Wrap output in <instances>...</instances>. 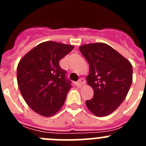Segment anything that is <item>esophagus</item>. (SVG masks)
Returning a JSON list of instances; mask_svg holds the SVG:
<instances>
[{"label": "esophagus", "mask_w": 146, "mask_h": 146, "mask_svg": "<svg viewBox=\"0 0 146 146\" xmlns=\"http://www.w3.org/2000/svg\"><path fill=\"white\" fill-rule=\"evenodd\" d=\"M78 83H79V85L80 86H82V85H84L85 83H86V80H85L84 79H83V78H80V80H79V82H78Z\"/></svg>", "instance_id": "1"}]
</instances>
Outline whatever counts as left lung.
<instances>
[{
	"instance_id": "8db88e82",
	"label": "left lung",
	"mask_w": 146,
	"mask_h": 146,
	"mask_svg": "<svg viewBox=\"0 0 146 146\" xmlns=\"http://www.w3.org/2000/svg\"><path fill=\"white\" fill-rule=\"evenodd\" d=\"M89 64L88 84L94 96L86 106L96 116L108 115L123 102L132 82V66L127 59L104 43L88 44L80 47Z\"/></svg>"
}]
</instances>
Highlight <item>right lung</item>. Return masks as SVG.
<instances>
[{"mask_svg": "<svg viewBox=\"0 0 146 146\" xmlns=\"http://www.w3.org/2000/svg\"><path fill=\"white\" fill-rule=\"evenodd\" d=\"M74 49L72 45L45 42L20 60L17 69L20 93L28 106L43 116H52L64 105L72 88L59 61Z\"/></svg>", "mask_w": 146, "mask_h": 146, "instance_id": "add662e5", "label": "right lung"}]
</instances>
